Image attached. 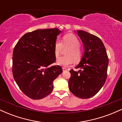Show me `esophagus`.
<instances>
[{"label":"esophagus","instance_id":"obj_1","mask_svg":"<svg viewBox=\"0 0 122 122\" xmlns=\"http://www.w3.org/2000/svg\"><path fill=\"white\" fill-rule=\"evenodd\" d=\"M67 69L66 68H65V67H63L62 68V70H63V71H66V70Z\"/></svg>","mask_w":122,"mask_h":122}]
</instances>
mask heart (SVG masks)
I'll return each instance as SVG.
<instances>
[{
  "mask_svg": "<svg viewBox=\"0 0 122 122\" xmlns=\"http://www.w3.org/2000/svg\"><path fill=\"white\" fill-rule=\"evenodd\" d=\"M80 43L76 36L68 34L63 37L62 43L57 40L54 46V54L56 58L59 57L63 47H70L67 50L66 55L68 56L61 57L57 60V64L63 67H68L73 64L74 60L79 61L81 58V51L80 49Z\"/></svg>",
  "mask_w": 122,
  "mask_h": 122,
  "instance_id": "1",
  "label": "heart"
}]
</instances>
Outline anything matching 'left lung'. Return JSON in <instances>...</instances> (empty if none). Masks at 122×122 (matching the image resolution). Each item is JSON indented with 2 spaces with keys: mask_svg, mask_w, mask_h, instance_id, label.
<instances>
[{
  "mask_svg": "<svg viewBox=\"0 0 122 122\" xmlns=\"http://www.w3.org/2000/svg\"><path fill=\"white\" fill-rule=\"evenodd\" d=\"M84 45V54L76 68L70 71V91L81 99L95 96L103 87L106 79L108 58L103 42L99 38L82 30L75 31Z\"/></svg>",
  "mask_w": 122,
  "mask_h": 122,
  "instance_id": "8db88e82",
  "label": "left lung"
}]
</instances>
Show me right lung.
I'll return each instance as SVG.
<instances>
[{
    "instance_id": "add662e5",
    "label": "right lung",
    "mask_w": 122,
    "mask_h": 122,
    "mask_svg": "<svg viewBox=\"0 0 122 122\" xmlns=\"http://www.w3.org/2000/svg\"><path fill=\"white\" fill-rule=\"evenodd\" d=\"M62 32L57 28L38 29L25 34L14 49L12 74L20 90L34 100L52 92L53 81L62 72L56 61L54 46Z\"/></svg>"
}]
</instances>
